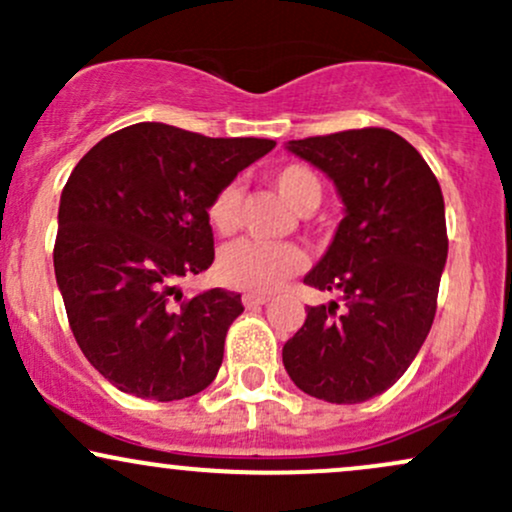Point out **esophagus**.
<instances>
[{
  "label": "esophagus",
  "instance_id": "obj_1",
  "mask_svg": "<svg viewBox=\"0 0 512 512\" xmlns=\"http://www.w3.org/2000/svg\"><path fill=\"white\" fill-rule=\"evenodd\" d=\"M269 303V296H264V293H245L243 296V305L245 308H260V305Z\"/></svg>",
  "mask_w": 512,
  "mask_h": 512
}]
</instances>
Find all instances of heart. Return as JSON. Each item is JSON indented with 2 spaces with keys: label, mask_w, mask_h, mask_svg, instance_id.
Instances as JSON below:
<instances>
[{
  "label": "heart",
  "mask_w": 512,
  "mask_h": 512,
  "mask_svg": "<svg viewBox=\"0 0 512 512\" xmlns=\"http://www.w3.org/2000/svg\"><path fill=\"white\" fill-rule=\"evenodd\" d=\"M274 190L281 199L296 209L298 214H308L320 204L322 187L317 175L305 166H284L274 170L272 175ZM240 216V187L236 182L223 185L207 207L209 226L221 236L236 231ZM305 267V255L293 243H255V240H236L221 250L219 276L223 284L233 289L250 293H269L279 289L286 279L298 274Z\"/></svg>",
  "instance_id": "b5f03b06"
}]
</instances>
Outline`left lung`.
Here are the masks:
<instances>
[{
  "label": "left lung",
  "instance_id": "obj_1",
  "mask_svg": "<svg viewBox=\"0 0 512 512\" xmlns=\"http://www.w3.org/2000/svg\"><path fill=\"white\" fill-rule=\"evenodd\" d=\"M286 149L334 182L344 219L303 279L339 301L308 305L281 351L284 368L305 395L366 402L402 378L436 317L448 260L443 192L424 156L383 127L296 139Z\"/></svg>",
  "mask_w": 512,
  "mask_h": 512
}]
</instances>
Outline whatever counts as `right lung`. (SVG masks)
Returning a JSON list of instances; mask_svg holds the SVG:
<instances>
[{"label": "right lung", "instance_id": "add662e5", "mask_svg": "<svg viewBox=\"0 0 512 512\" xmlns=\"http://www.w3.org/2000/svg\"><path fill=\"white\" fill-rule=\"evenodd\" d=\"M274 146L139 122L76 163L60 197L55 276L76 344L117 390L173 402L216 378L240 293L185 298L175 281L211 267V197Z\"/></svg>", "mask_w": 512, "mask_h": 512}]
</instances>
